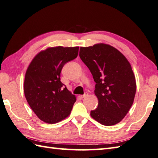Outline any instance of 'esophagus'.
I'll list each match as a JSON object with an SVG mask.
<instances>
[{
  "instance_id": "esophagus-1",
  "label": "esophagus",
  "mask_w": 158,
  "mask_h": 158,
  "mask_svg": "<svg viewBox=\"0 0 158 158\" xmlns=\"http://www.w3.org/2000/svg\"><path fill=\"white\" fill-rule=\"evenodd\" d=\"M88 94H89V93H88L87 92L85 93V94H84L83 95H82V98H86V97H87V96H88Z\"/></svg>"
}]
</instances>
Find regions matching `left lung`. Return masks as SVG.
I'll list each match as a JSON object with an SVG mask.
<instances>
[{
    "label": "left lung",
    "instance_id": "1",
    "mask_svg": "<svg viewBox=\"0 0 158 158\" xmlns=\"http://www.w3.org/2000/svg\"><path fill=\"white\" fill-rule=\"evenodd\" d=\"M79 56L95 82L98 108L91 116L110 126L123 119L132 106L136 83L131 65L123 54L110 45L81 47Z\"/></svg>",
    "mask_w": 158,
    "mask_h": 158
}]
</instances>
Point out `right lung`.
<instances>
[{
	"instance_id": "1",
	"label": "right lung",
	"mask_w": 158,
	"mask_h": 158,
	"mask_svg": "<svg viewBox=\"0 0 158 158\" xmlns=\"http://www.w3.org/2000/svg\"><path fill=\"white\" fill-rule=\"evenodd\" d=\"M78 50L79 47L48 48L34 57L26 72L25 98L35 114L47 123L68 117L76 101L60 78L63 66L76 59Z\"/></svg>"
}]
</instances>
